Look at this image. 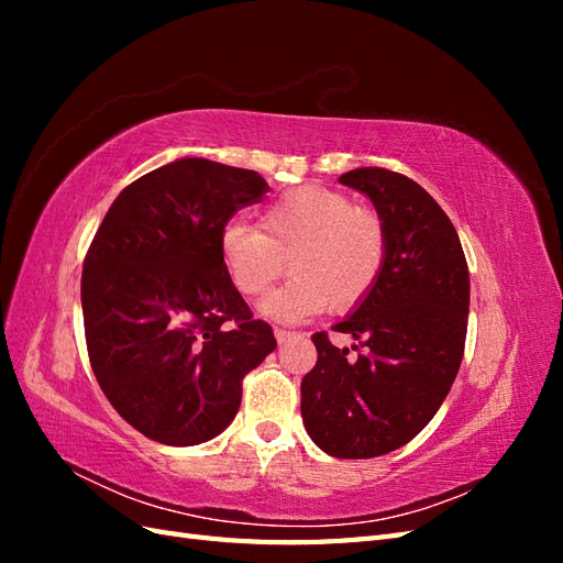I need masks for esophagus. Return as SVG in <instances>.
<instances>
[{"mask_svg":"<svg viewBox=\"0 0 563 563\" xmlns=\"http://www.w3.org/2000/svg\"><path fill=\"white\" fill-rule=\"evenodd\" d=\"M275 338H277V343L282 345V343H286V340H291L294 338V331H286V329H275Z\"/></svg>","mask_w":563,"mask_h":563,"instance_id":"esophagus-1","label":"esophagus"}]
</instances>
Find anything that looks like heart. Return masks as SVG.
Segmentation results:
<instances>
[{
	"label": "heart",
	"mask_w": 563,
	"mask_h": 563,
	"mask_svg": "<svg viewBox=\"0 0 563 563\" xmlns=\"http://www.w3.org/2000/svg\"><path fill=\"white\" fill-rule=\"evenodd\" d=\"M220 258L244 298H261L286 269L294 279L263 302V314L286 323L312 319L323 308L350 310L376 284L385 261L380 218L319 185L277 197L261 228L232 220L220 232Z\"/></svg>",
	"instance_id": "heart-1"
}]
</instances>
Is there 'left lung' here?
<instances>
[{
	"instance_id": "1",
	"label": "left lung",
	"mask_w": 563,
	"mask_h": 563,
	"mask_svg": "<svg viewBox=\"0 0 563 563\" xmlns=\"http://www.w3.org/2000/svg\"><path fill=\"white\" fill-rule=\"evenodd\" d=\"M338 180L376 207L385 261L333 327L362 347L356 360L312 335L319 356L300 383V413L323 453L360 460L408 444L444 404L465 352L470 272L449 216L416 180L378 166Z\"/></svg>"
}]
</instances>
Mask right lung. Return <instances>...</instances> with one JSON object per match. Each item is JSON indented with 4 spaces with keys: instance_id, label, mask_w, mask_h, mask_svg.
Listing matches in <instances>:
<instances>
[{
    "instance_id": "add662e5",
    "label": "right lung",
    "mask_w": 563,
    "mask_h": 563,
    "mask_svg": "<svg viewBox=\"0 0 563 563\" xmlns=\"http://www.w3.org/2000/svg\"><path fill=\"white\" fill-rule=\"evenodd\" d=\"M269 190L249 168L201 157L124 187L84 258L81 310L96 380L131 428L166 446L218 437L242 380L277 347L232 286L220 232Z\"/></svg>"
}]
</instances>
